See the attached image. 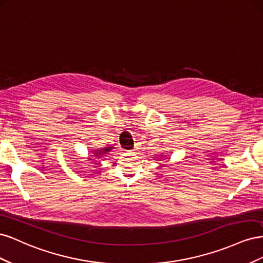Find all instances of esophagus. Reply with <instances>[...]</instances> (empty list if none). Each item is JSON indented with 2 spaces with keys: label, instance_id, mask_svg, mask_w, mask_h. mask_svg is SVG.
Returning <instances> with one entry per match:
<instances>
[{
  "label": "esophagus",
  "instance_id": "obj_1",
  "mask_svg": "<svg viewBox=\"0 0 263 263\" xmlns=\"http://www.w3.org/2000/svg\"><path fill=\"white\" fill-rule=\"evenodd\" d=\"M137 153H138V150H137V149H133V150H132V153H130V154H134V155H136Z\"/></svg>",
  "mask_w": 263,
  "mask_h": 263
}]
</instances>
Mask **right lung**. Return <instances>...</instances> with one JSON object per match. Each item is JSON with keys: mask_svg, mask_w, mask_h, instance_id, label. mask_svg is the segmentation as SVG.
Wrapping results in <instances>:
<instances>
[{"mask_svg": "<svg viewBox=\"0 0 263 263\" xmlns=\"http://www.w3.org/2000/svg\"><path fill=\"white\" fill-rule=\"evenodd\" d=\"M110 149H113V147H105V148H102V149H94V150H93V151H94V153H93V154H94L93 157L100 158L102 155L107 154Z\"/></svg>", "mask_w": 263, "mask_h": 263, "instance_id": "add662e5", "label": "right lung"}]
</instances>
